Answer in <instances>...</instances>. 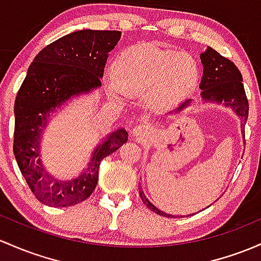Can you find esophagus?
Returning <instances> with one entry per match:
<instances>
[{
    "instance_id": "34e87169",
    "label": "esophagus",
    "mask_w": 261,
    "mask_h": 261,
    "mask_svg": "<svg viewBox=\"0 0 261 261\" xmlns=\"http://www.w3.org/2000/svg\"><path fill=\"white\" fill-rule=\"evenodd\" d=\"M147 131H148V125H146V124L136 125L135 127L133 128V134L135 136L145 135V134H147Z\"/></svg>"
}]
</instances>
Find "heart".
<instances>
[{
  "mask_svg": "<svg viewBox=\"0 0 261 261\" xmlns=\"http://www.w3.org/2000/svg\"><path fill=\"white\" fill-rule=\"evenodd\" d=\"M108 76V89L117 94H146L153 104H165L187 94L198 79V64L186 51L139 44L120 54Z\"/></svg>",
  "mask_w": 261,
  "mask_h": 261,
  "instance_id": "1",
  "label": "heart"
}]
</instances>
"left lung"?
<instances>
[{
	"mask_svg": "<svg viewBox=\"0 0 261 261\" xmlns=\"http://www.w3.org/2000/svg\"><path fill=\"white\" fill-rule=\"evenodd\" d=\"M200 62L203 64V76L199 84V89H202L200 99L204 102H217V104L224 105L225 108L233 109L236 115L242 120L240 121L242 135L245 137L244 126L248 120L249 104L247 95H245L244 85L242 83L243 76L239 69L233 62L222 57L218 51L211 47H208L204 53L200 54ZM191 104L192 99L185 100L173 111L176 113L181 111ZM139 193L144 204L154 213L159 216L168 217V218H176V216L163 213L159 208L154 207L152 203L146 198L141 186L139 187Z\"/></svg>",
	"mask_w": 261,
	"mask_h": 261,
	"instance_id": "1",
	"label": "left lung"
}]
</instances>
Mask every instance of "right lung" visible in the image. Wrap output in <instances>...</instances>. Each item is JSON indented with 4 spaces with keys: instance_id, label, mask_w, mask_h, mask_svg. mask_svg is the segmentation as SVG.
Wrapping results in <instances>:
<instances>
[{
    "instance_id": "obj_1",
    "label": "right lung",
    "mask_w": 261,
    "mask_h": 261,
    "mask_svg": "<svg viewBox=\"0 0 261 261\" xmlns=\"http://www.w3.org/2000/svg\"><path fill=\"white\" fill-rule=\"evenodd\" d=\"M120 38L119 31H76L43 48L28 68L14 101L13 152L31 191L45 205L69 207L87 199L98 183L100 162L127 141L125 128L111 133L70 179L48 172L39 154L50 115L71 98L101 87L109 53Z\"/></svg>"
}]
</instances>
